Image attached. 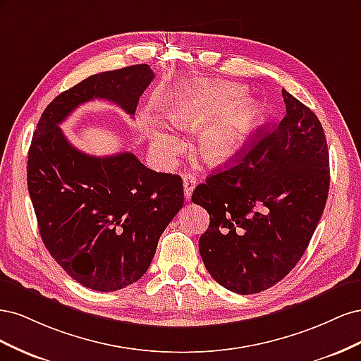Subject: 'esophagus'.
<instances>
[{
  "instance_id": "34e87169",
  "label": "esophagus",
  "mask_w": 361,
  "mask_h": 361,
  "mask_svg": "<svg viewBox=\"0 0 361 361\" xmlns=\"http://www.w3.org/2000/svg\"><path fill=\"white\" fill-rule=\"evenodd\" d=\"M195 182H197V179H195L194 174H185L183 176V194L187 200L191 199L192 191L195 188Z\"/></svg>"
}]
</instances>
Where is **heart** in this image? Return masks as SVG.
Segmentation results:
<instances>
[{"mask_svg":"<svg viewBox=\"0 0 361 361\" xmlns=\"http://www.w3.org/2000/svg\"><path fill=\"white\" fill-rule=\"evenodd\" d=\"M241 85H188L166 97V111L171 123L190 130L200 129L195 150L211 166H221L241 152L264 120V106L244 99ZM152 149L170 161L180 150V140L162 126L150 134Z\"/></svg>","mask_w":361,"mask_h":361,"instance_id":"heart-1","label":"heart"}]
</instances>
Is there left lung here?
<instances>
[{"mask_svg":"<svg viewBox=\"0 0 361 361\" xmlns=\"http://www.w3.org/2000/svg\"><path fill=\"white\" fill-rule=\"evenodd\" d=\"M286 116L259 128L250 150L192 192L211 216L199 250L212 279L228 290H267L298 264L330 188V157L319 118L285 89Z\"/></svg>","mask_w":361,"mask_h":361,"instance_id":"left-lung-1","label":"left lung"}]
</instances>
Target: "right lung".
I'll return each mask as SVG.
<instances>
[{
    "label": "right lung",
    "mask_w": 361,
    "mask_h": 361,
    "mask_svg": "<svg viewBox=\"0 0 361 361\" xmlns=\"http://www.w3.org/2000/svg\"><path fill=\"white\" fill-rule=\"evenodd\" d=\"M154 78L149 64L89 76L45 108L31 140L27 183L42 241L73 280L93 290L123 289L145 276L159 236L183 206V183L130 152L87 155L59 125L93 99L134 116Z\"/></svg>",
    "instance_id": "add662e5"
}]
</instances>
